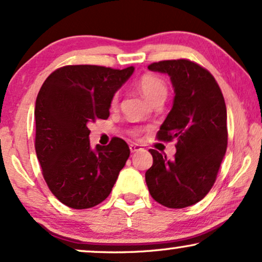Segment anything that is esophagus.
<instances>
[{"mask_svg":"<svg viewBox=\"0 0 262 262\" xmlns=\"http://www.w3.org/2000/svg\"><path fill=\"white\" fill-rule=\"evenodd\" d=\"M129 148H130V152H137V151H139V150H141V147H140V145H138V144H130L129 145Z\"/></svg>","mask_w":262,"mask_h":262,"instance_id":"1","label":"esophagus"}]
</instances>
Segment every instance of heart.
Listing matches in <instances>:
<instances>
[{
  "instance_id": "obj_1",
  "label": "heart",
  "mask_w": 262,
  "mask_h": 262,
  "mask_svg": "<svg viewBox=\"0 0 262 262\" xmlns=\"http://www.w3.org/2000/svg\"><path fill=\"white\" fill-rule=\"evenodd\" d=\"M138 88L140 89L141 94L144 95V97L146 98L151 104L157 100H164L168 94L167 85H165L163 79L154 75L142 76L138 82ZM117 100H118V95L115 94L111 100L112 106H115V105L117 104Z\"/></svg>"
}]
</instances>
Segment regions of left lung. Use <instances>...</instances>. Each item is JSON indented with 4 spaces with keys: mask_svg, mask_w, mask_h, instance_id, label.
Returning <instances> with one entry per match:
<instances>
[{
    "mask_svg": "<svg viewBox=\"0 0 262 262\" xmlns=\"http://www.w3.org/2000/svg\"><path fill=\"white\" fill-rule=\"evenodd\" d=\"M148 70L167 74L174 88L173 107L157 133L177 139V154L167 160L156 150L145 180L152 198L168 208H186L207 196L216 180L227 148L224 95L213 75L187 59L163 60Z\"/></svg>",
    "mask_w": 262,
    "mask_h": 262,
    "instance_id": "1",
    "label": "left lung"
}]
</instances>
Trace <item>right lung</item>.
I'll return each mask as SVG.
<instances>
[{"label": "right lung", "mask_w": 262, "mask_h": 262, "mask_svg": "<svg viewBox=\"0 0 262 262\" xmlns=\"http://www.w3.org/2000/svg\"><path fill=\"white\" fill-rule=\"evenodd\" d=\"M133 72V66L68 65L52 72L39 89L36 155L49 190L62 204L87 209L110 194L130 150L120 138L93 150L88 124L108 118L115 93Z\"/></svg>", "instance_id": "add662e5"}]
</instances>
